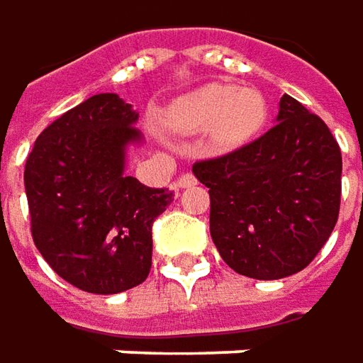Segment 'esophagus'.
<instances>
[{"label":"esophagus","instance_id":"esophagus-1","mask_svg":"<svg viewBox=\"0 0 363 363\" xmlns=\"http://www.w3.org/2000/svg\"><path fill=\"white\" fill-rule=\"evenodd\" d=\"M177 184H179L181 189H189V186H193V184H196V179H194L193 172H184V174H181V177H179V181H177Z\"/></svg>","mask_w":363,"mask_h":363}]
</instances>
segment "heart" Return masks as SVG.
I'll list each match as a JSON object with an SVG mask.
<instances>
[{
	"mask_svg": "<svg viewBox=\"0 0 363 363\" xmlns=\"http://www.w3.org/2000/svg\"><path fill=\"white\" fill-rule=\"evenodd\" d=\"M265 100L253 88L208 84L181 98L169 114L170 126L179 132L211 128L213 140L231 148L249 140L265 122Z\"/></svg>",
	"mask_w": 363,
	"mask_h": 363,
	"instance_id": "heart-1",
	"label": "heart"
}]
</instances>
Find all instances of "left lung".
<instances>
[{"mask_svg": "<svg viewBox=\"0 0 363 363\" xmlns=\"http://www.w3.org/2000/svg\"><path fill=\"white\" fill-rule=\"evenodd\" d=\"M211 196V237L223 261L251 279L306 269L340 215L342 152L328 124L283 94L277 124L223 157L196 160Z\"/></svg>", "mask_w": 363, "mask_h": 363, "instance_id": "left-lung-1", "label": "left lung"}]
</instances>
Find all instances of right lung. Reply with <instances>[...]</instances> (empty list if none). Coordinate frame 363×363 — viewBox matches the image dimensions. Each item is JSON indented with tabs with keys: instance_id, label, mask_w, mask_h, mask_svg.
<instances>
[{
	"instance_id": "1",
	"label": "right lung",
	"mask_w": 363,
	"mask_h": 363,
	"mask_svg": "<svg viewBox=\"0 0 363 363\" xmlns=\"http://www.w3.org/2000/svg\"><path fill=\"white\" fill-rule=\"evenodd\" d=\"M136 120L118 94H96L54 120L26 160L33 243L88 294H120L148 277L152 223L174 199L124 174L126 144L140 140Z\"/></svg>"
}]
</instances>
